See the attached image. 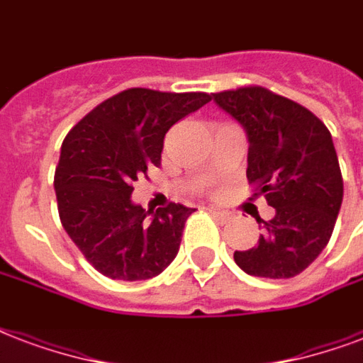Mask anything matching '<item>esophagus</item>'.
Wrapping results in <instances>:
<instances>
[{
    "instance_id": "1",
    "label": "esophagus",
    "mask_w": 363,
    "mask_h": 363,
    "mask_svg": "<svg viewBox=\"0 0 363 363\" xmlns=\"http://www.w3.org/2000/svg\"><path fill=\"white\" fill-rule=\"evenodd\" d=\"M209 213L213 217H217L221 223H229L230 221V213L229 211H223V209H217V208H209Z\"/></svg>"
}]
</instances>
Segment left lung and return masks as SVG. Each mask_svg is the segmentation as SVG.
<instances>
[{"label":"left lung","mask_w":363,"mask_h":363,"mask_svg":"<svg viewBox=\"0 0 363 363\" xmlns=\"http://www.w3.org/2000/svg\"><path fill=\"white\" fill-rule=\"evenodd\" d=\"M248 134L246 177L275 216L254 248L235 252L248 275L291 279L321 254L342 203V174L329 128L310 109L264 86L211 94Z\"/></svg>","instance_id":"obj_1"}]
</instances>
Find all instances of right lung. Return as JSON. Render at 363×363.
Listing matches in <instances>:
<instances>
[{
    "mask_svg": "<svg viewBox=\"0 0 363 363\" xmlns=\"http://www.w3.org/2000/svg\"><path fill=\"white\" fill-rule=\"evenodd\" d=\"M209 99L206 92L128 88L94 107L65 136L53 177L59 219L101 275L144 281L174 259L194 209L171 202L146 211L130 200L133 182L160 167L169 128Z\"/></svg>",
    "mask_w": 363,
    "mask_h": 363,
    "instance_id": "right-lung-1",
    "label": "right lung"
}]
</instances>
